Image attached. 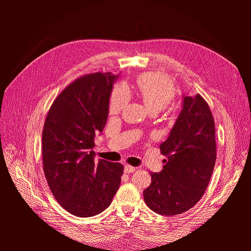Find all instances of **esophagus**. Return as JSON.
Wrapping results in <instances>:
<instances>
[{
  "instance_id": "esophagus-1",
  "label": "esophagus",
  "mask_w": 251,
  "mask_h": 251,
  "mask_svg": "<svg viewBox=\"0 0 251 251\" xmlns=\"http://www.w3.org/2000/svg\"><path fill=\"white\" fill-rule=\"evenodd\" d=\"M135 171H136V168H134V166H132V165H130V164H126V165H125V172H126V173L130 174V173H133V172H135Z\"/></svg>"
}]
</instances>
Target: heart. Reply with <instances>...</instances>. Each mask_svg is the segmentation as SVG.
Returning a JSON list of instances; mask_svg holds the SVG:
<instances>
[{
    "label": "heart",
    "mask_w": 251,
    "mask_h": 251,
    "mask_svg": "<svg viewBox=\"0 0 251 251\" xmlns=\"http://www.w3.org/2000/svg\"><path fill=\"white\" fill-rule=\"evenodd\" d=\"M137 92L151 112H161L175 100L176 89L173 80L163 74H143L137 80ZM130 91L125 83L113 89L109 100L110 115H117L130 100Z\"/></svg>",
    "instance_id": "b5f03b06"
}]
</instances>
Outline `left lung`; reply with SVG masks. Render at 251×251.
<instances>
[{
    "label": "left lung",
    "instance_id": "left-lung-1",
    "mask_svg": "<svg viewBox=\"0 0 251 251\" xmlns=\"http://www.w3.org/2000/svg\"><path fill=\"white\" fill-rule=\"evenodd\" d=\"M215 120L200 95L184 96L183 108L169 138L160 144L165 159L160 173H151L144 202L162 216L180 215L195 206L208 186L216 163Z\"/></svg>",
    "mask_w": 251,
    "mask_h": 251
}]
</instances>
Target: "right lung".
I'll return each mask as SVG.
<instances>
[{
	"instance_id": "add662e5",
	"label": "right lung",
	"mask_w": 251,
	"mask_h": 251,
	"mask_svg": "<svg viewBox=\"0 0 251 251\" xmlns=\"http://www.w3.org/2000/svg\"><path fill=\"white\" fill-rule=\"evenodd\" d=\"M116 76L82 75L67 86L48 111L42 134L43 169L51 193L70 214H100L119 188L124 165L94 161L95 133L102 132Z\"/></svg>"
}]
</instances>
